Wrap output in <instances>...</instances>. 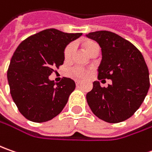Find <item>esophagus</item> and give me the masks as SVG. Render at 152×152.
<instances>
[{"mask_svg":"<svg viewBox=\"0 0 152 152\" xmlns=\"http://www.w3.org/2000/svg\"><path fill=\"white\" fill-rule=\"evenodd\" d=\"M75 83H76V85H79L81 84V81H80V80H76Z\"/></svg>","mask_w":152,"mask_h":152,"instance_id":"obj_1","label":"esophagus"}]
</instances>
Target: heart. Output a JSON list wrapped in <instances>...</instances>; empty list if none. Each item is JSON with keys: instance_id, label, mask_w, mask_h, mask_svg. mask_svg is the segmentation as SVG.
Wrapping results in <instances>:
<instances>
[{"instance_id": "heart-1", "label": "heart", "mask_w": 152, "mask_h": 152, "mask_svg": "<svg viewBox=\"0 0 152 152\" xmlns=\"http://www.w3.org/2000/svg\"><path fill=\"white\" fill-rule=\"evenodd\" d=\"M74 44H69L64 50V58L66 60H68L71 58V56L73 55V50H74ZM99 47L98 45L93 41H88L85 44V49L87 51V53H89L91 50H93L94 48ZM71 74L75 78H85L87 75V71L83 67H73L71 70Z\"/></svg>"}]
</instances>
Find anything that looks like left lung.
<instances>
[{
  "label": "left lung",
  "instance_id": "8db88e82",
  "mask_svg": "<svg viewBox=\"0 0 152 152\" xmlns=\"http://www.w3.org/2000/svg\"><path fill=\"white\" fill-rule=\"evenodd\" d=\"M86 37L96 41L102 48L98 79H108L112 84L102 88L93 83L86 100L92 113L105 122L116 124L128 119L144 102L150 88L149 71L141 52L110 31L89 33Z\"/></svg>",
  "mask_w": 152,
  "mask_h": 152
}]
</instances>
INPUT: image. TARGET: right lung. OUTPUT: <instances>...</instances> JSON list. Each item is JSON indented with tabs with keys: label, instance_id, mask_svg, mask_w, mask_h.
Segmentation results:
<instances>
[{
	"label": "right lung",
	"instance_id": "obj_1",
	"mask_svg": "<svg viewBox=\"0 0 152 152\" xmlns=\"http://www.w3.org/2000/svg\"><path fill=\"white\" fill-rule=\"evenodd\" d=\"M82 33L68 34L48 28L24 39L10 61L7 80L11 96L27 119L43 123L62 111L75 89L73 79L63 78L59 83L49 76L63 64L64 50Z\"/></svg>",
	"mask_w": 152,
	"mask_h": 152
}]
</instances>
